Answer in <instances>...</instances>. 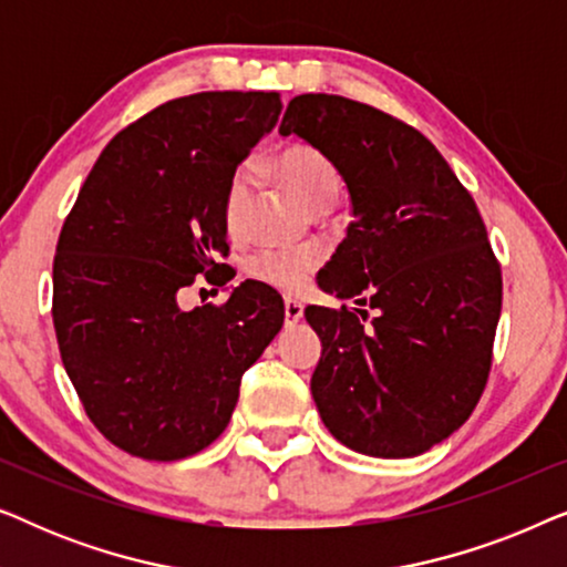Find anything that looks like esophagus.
I'll use <instances>...</instances> for the list:
<instances>
[{"mask_svg": "<svg viewBox=\"0 0 567 567\" xmlns=\"http://www.w3.org/2000/svg\"><path fill=\"white\" fill-rule=\"evenodd\" d=\"M284 312H286V322L293 324V322H299L301 317H305V305L289 297V299H284Z\"/></svg>", "mask_w": 567, "mask_h": 567, "instance_id": "esophagus-1", "label": "esophagus"}]
</instances>
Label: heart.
<instances>
[{"label": "heart", "mask_w": 567, "mask_h": 567, "mask_svg": "<svg viewBox=\"0 0 567 567\" xmlns=\"http://www.w3.org/2000/svg\"><path fill=\"white\" fill-rule=\"evenodd\" d=\"M274 169L286 188L315 214L330 212L340 196V188H343L336 162L312 144H289L278 150ZM250 198V173L235 169L221 193V224L229 237L237 239L245 235ZM317 266H320V252L317 250H260L247 262V270L252 278L274 286L278 291L297 293L305 289Z\"/></svg>", "instance_id": "1"}]
</instances>
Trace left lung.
<instances>
[{
	"label": "left lung",
	"mask_w": 567,
	"mask_h": 567,
	"mask_svg": "<svg viewBox=\"0 0 567 567\" xmlns=\"http://www.w3.org/2000/svg\"><path fill=\"white\" fill-rule=\"evenodd\" d=\"M278 131L336 162L355 216L320 286L359 307L305 309L322 340V423L361 454L429 452L472 415L493 367L503 276L475 198L421 131L367 103L297 95Z\"/></svg>",
	"instance_id": "left-lung-1"
}]
</instances>
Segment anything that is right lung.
Segmentation results:
<instances>
[{"instance_id":"right-lung-1","label":"right lung","mask_w":567,"mask_h":567,"mask_svg":"<svg viewBox=\"0 0 567 567\" xmlns=\"http://www.w3.org/2000/svg\"><path fill=\"white\" fill-rule=\"evenodd\" d=\"M278 113V92L169 100L107 142L66 214L59 353L84 413L123 452L173 462L219 439L243 374L281 330L284 301L260 281L224 305L177 307L200 274L214 284L227 270L224 185Z\"/></svg>"}]
</instances>
